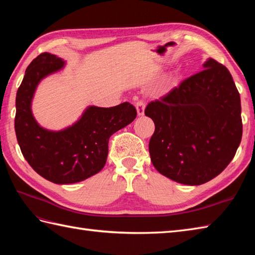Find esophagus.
Returning a JSON list of instances; mask_svg holds the SVG:
<instances>
[{
	"instance_id": "34e87169",
	"label": "esophagus",
	"mask_w": 255,
	"mask_h": 255,
	"mask_svg": "<svg viewBox=\"0 0 255 255\" xmlns=\"http://www.w3.org/2000/svg\"><path fill=\"white\" fill-rule=\"evenodd\" d=\"M144 107H145V104L142 100H139L136 102V110L139 116H142L144 114Z\"/></svg>"
}]
</instances>
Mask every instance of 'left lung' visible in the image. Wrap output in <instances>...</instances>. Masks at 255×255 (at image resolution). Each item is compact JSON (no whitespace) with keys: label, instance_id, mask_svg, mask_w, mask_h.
<instances>
[{"label":"left lung","instance_id":"1","mask_svg":"<svg viewBox=\"0 0 255 255\" xmlns=\"http://www.w3.org/2000/svg\"><path fill=\"white\" fill-rule=\"evenodd\" d=\"M144 114L155 126L149 142L151 162L162 175L185 185L219 175L241 142L240 94L229 70L214 59L150 102Z\"/></svg>","mask_w":255,"mask_h":255}]
</instances>
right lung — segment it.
<instances>
[{
	"mask_svg": "<svg viewBox=\"0 0 255 255\" xmlns=\"http://www.w3.org/2000/svg\"><path fill=\"white\" fill-rule=\"evenodd\" d=\"M64 62L49 52L40 53L27 67L16 94L15 132L24 158L38 174L56 184L84 181L106 163L108 140L137 116L130 103L104 108L90 106L79 121L60 131L40 127L31 114L38 83L62 69Z\"/></svg>",
	"mask_w": 255,
	"mask_h": 255,
	"instance_id": "right-lung-1",
	"label": "right lung"
}]
</instances>
